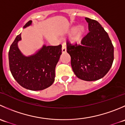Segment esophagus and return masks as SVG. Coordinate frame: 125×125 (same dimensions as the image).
<instances>
[{
	"label": "esophagus",
	"instance_id": "1",
	"mask_svg": "<svg viewBox=\"0 0 125 125\" xmlns=\"http://www.w3.org/2000/svg\"><path fill=\"white\" fill-rule=\"evenodd\" d=\"M62 52H66V46L65 44H62Z\"/></svg>",
	"mask_w": 125,
	"mask_h": 125
}]
</instances>
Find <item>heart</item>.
Returning <instances> with one entry per match:
<instances>
[{
    "instance_id": "b5f03b06",
    "label": "heart",
    "mask_w": 125,
    "mask_h": 125,
    "mask_svg": "<svg viewBox=\"0 0 125 125\" xmlns=\"http://www.w3.org/2000/svg\"><path fill=\"white\" fill-rule=\"evenodd\" d=\"M86 32V28L84 26L81 25L78 27H74L71 30V33L74 34L73 39L75 41H79L83 37Z\"/></svg>"
}]
</instances>
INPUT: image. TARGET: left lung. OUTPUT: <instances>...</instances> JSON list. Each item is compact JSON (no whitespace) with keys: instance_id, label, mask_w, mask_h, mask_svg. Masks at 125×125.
Listing matches in <instances>:
<instances>
[{"instance_id":"8db88e82","label":"left lung","mask_w":125,"mask_h":125,"mask_svg":"<svg viewBox=\"0 0 125 125\" xmlns=\"http://www.w3.org/2000/svg\"><path fill=\"white\" fill-rule=\"evenodd\" d=\"M89 32L81 43L67 41V52L74 74L85 81H94L103 77L110 70L114 60V46L100 23L86 17Z\"/></svg>"}]
</instances>
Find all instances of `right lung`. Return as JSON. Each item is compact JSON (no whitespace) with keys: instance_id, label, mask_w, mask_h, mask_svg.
Wrapping results in <instances>:
<instances>
[{"instance_id":"1","label":"right lung","mask_w":125,"mask_h":125,"mask_svg":"<svg viewBox=\"0 0 125 125\" xmlns=\"http://www.w3.org/2000/svg\"><path fill=\"white\" fill-rule=\"evenodd\" d=\"M30 21L24 28L30 25ZM21 34L16 37L9 50V65L14 79L21 86L32 91H40L54 82L55 68L62 54V45L43 46L35 55L25 57L17 47Z\"/></svg>"}]
</instances>
